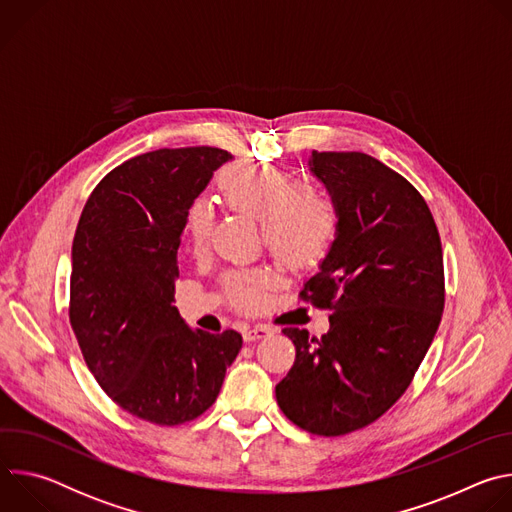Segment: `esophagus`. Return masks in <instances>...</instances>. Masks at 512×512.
Masks as SVG:
<instances>
[{
  "mask_svg": "<svg viewBox=\"0 0 512 512\" xmlns=\"http://www.w3.org/2000/svg\"><path fill=\"white\" fill-rule=\"evenodd\" d=\"M269 334H271V328H269V326L257 324V326H253V328H247V330L243 332V338H245L247 342H253V340L265 338V336H269Z\"/></svg>",
  "mask_w": 512,
  "mask_h": 512,
  "instance_id": "1",
  "label": "esophagus"
}]
</instances>
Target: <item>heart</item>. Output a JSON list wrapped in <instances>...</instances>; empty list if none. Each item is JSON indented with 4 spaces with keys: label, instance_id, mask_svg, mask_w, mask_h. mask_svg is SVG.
Segmentation results:
<instances>
[{
    "label": "heart",
    "instance_id": "obj_1",
    "mask_svg": "<svg viewBox=\"0 0 512 512\" xmlns=\"http://www.w3.org/2000/svg\"><path fill=\"white\" fill-rule=\"evenodd\" d=\"M227 204L261 225L263 241L271 255L291 267L316 259L336 231V208L332 200L283 168L231 166L221 178ZM212 225V210L196 202L188 212L186 233L190 247L200 255ZM269 277L263 271L235 273L227 277L231 298L241 308H257L265 298Z\"/></svg>",
    "mask_w": 512,
    "mask_h": 512
}]
</instances>
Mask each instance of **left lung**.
<instances>
[{"mask_svg":"<svg viewBox=\"0 0 512 512\" xmlns=\"http://www.w3.org/2000/svg\"><path fill=\"white\" fill-rule=\"evenodd\" d=\"M336 208L334 241L302 298L330 308L318 340L285 328L296 362L275 385L289 421L344 435L379 419L409 387L444 312V257L421 194L360 152H312Z\"/></svg>","mask_w":512,"mask_h":512,"instance_id":"left-lung-1","label":"left lung"}]
</instances>
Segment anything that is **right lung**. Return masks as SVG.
I'll return each instance as SVG.
<instances>
[{
	"instance_id": "right-lung-1",
	"label": "right lung",
	"mask_w": 512,
	"mask_h": 512,
	"mask_svg": "<svg viewBox=\"0 0 512 512\" xmlns=\"http://www.w3.org/2000/svg\"><path fill=\"white\" fill-rule=\"evenodd\" d=\"M233 156L156 150L111 170L89 196L72 241L70 324L101 389L158 425L202 415L243 338L194 330L174 302L188 210Z\"/></svg>"
}]
</instances>
